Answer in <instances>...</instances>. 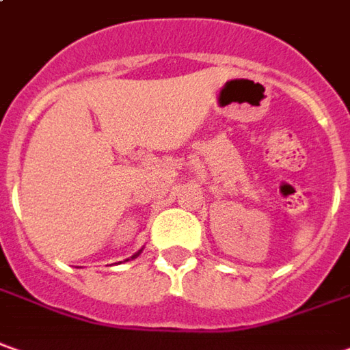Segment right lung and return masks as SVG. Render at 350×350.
<instances>
[{
	"label": "right lung",
	"mask_w": 350,
	"mask_h": 350,
	"mask_svg": "<svg viewBox=\"0 0 350 350\" xmlns=\"http://www.w3.org/2000/svg\"><path fill=\"white\" fill-rule=\"evenodd\" d=\"M137 255H139V253H137ZM137 255H134V256H137Z\"/></svg>",
	"instance_id": "right-lung-1"
}]
</instances>
